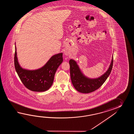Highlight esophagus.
<instances>
[{
	"label": "esophagus",
	"instance_id": "1",
	"mask_svg": "<svg viewBox=\"0 0 134 134\" xmlns=\"http://www.w3.org/2000/svg\"><path fill=\"white\" fill-rule=\"evenodd\" d=\"M65 54H66V55H67L68 54H67V53H66V52H65Z\"/></svg>",
	"mask_w": 134,
	"mask_h": 134
}]
</instances>
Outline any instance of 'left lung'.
Returning a JSON list of instances; mask_svg holds the SVG:
<instances>
[{"label": "left lung", "instance_id": "1", "mask_svg": "<svg viewBox=\"0 0 134 134\" xmlns=\"http://www.w3.org/2000/svg\"><path fill=\"white\" fill-rule=\"evenodd\" d=\"M71 81L75 89L83 93H88L96 91L101 87L111 72L113 65V57L108 69L102 76L97 79H90L84 76L80 71L77 62L69 60Z\"/></svg>", "mask_w": 134, "mask_h": 134}]
</instances>
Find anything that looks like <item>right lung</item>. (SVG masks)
<instances>
[{
  "label": "right lung",
  "instance_id": "1",
  "mask_svg": "<svg viewBox=\"0 0 134 134\" xmlns=\"http://www.w3.org/2000/svg\"><path fill=\"white\" fill-rule=\"evenodd\" d=\"M63 61V53H59L52 56L41 68L34 70L25 69L18 62L15 46V68L24 85L31 91L42 92L48 90L52 85L55 72Z\"/></svg>",
  "mask_w": 134,
  "mask_h": 134
}]
</instances>
